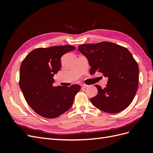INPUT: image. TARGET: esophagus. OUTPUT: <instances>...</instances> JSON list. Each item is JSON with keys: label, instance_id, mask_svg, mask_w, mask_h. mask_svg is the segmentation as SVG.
<instances>
[{"label": "esophagus", "instance_id": "34e87169", "mask_svg": "<svg viewBox=\"0 0 153 153\" xmlns=\"http://www.w3.org/2000/svg\"><path fill=\"white\" fill-rule=\"evenodd\" d=\"M87 87V85H84V84H82V85H81V88H82V89H85V88H86Z\"/></svg>", "mask_w": 153, "mask_h": 153}]
</instances>
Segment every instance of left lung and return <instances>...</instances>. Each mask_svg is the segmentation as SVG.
<instances>
[{"label": "left lung", "instance_id": "1", "mask_svg": "<svg viewBox=\"0 0 153 153\" xmlns=\"http://www.w3.org/2000/svg\"><path fill=\"white\" fill-rule=\"evenodd\" d=\"M78 50L89 61L91 75L98 71L108 78L104 89L95 85L98 92L91 98L92 104L110 114L126 108L135 98L139 74L138 64L131 52L126 48L106 41L79 45Z\"/></svg>", "mask_w": 153, "mask_h": 153}]
</instances>
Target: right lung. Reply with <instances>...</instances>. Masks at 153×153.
<instances>
[{
    "instance_id": "add662e5",
    "label": "right lung",
    "mask_w": 153,
    "mask_h": 153,
    "mask_svg": "<svg viewBox=\"0 0 153 153\" xmlns=\"http://www.w3.org/2000/svg\"><path fill=\"white\" fill-rule=\"evenodd\" d=\"M75 48L71 45L36 48L22 61L20 87L27 103L41 116L55 118L71 107L80 86L53 87V77L61 69V57Z\"/></svg>"
}]
</instances>
